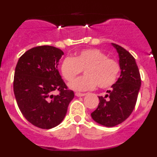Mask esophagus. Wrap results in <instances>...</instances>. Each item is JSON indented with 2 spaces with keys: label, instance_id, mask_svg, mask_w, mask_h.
I'll return each mask as SVG.
<instances>
[{
  "label": "esophagus",
  "instance_id": "esophagus-1",
  "mask_svg": "<svg viewBox=\"0 0 157 157\" xmlns=\"http://www.w3.org/2000/svg\"><path fill=\"white\" fill-rule=\"evenodd\" d=\"M86 94H81V93H75V96L76 97H84Z\"/></svg>",
  "mask_w": 157,
  "mask_h": 157
}]
</instances>
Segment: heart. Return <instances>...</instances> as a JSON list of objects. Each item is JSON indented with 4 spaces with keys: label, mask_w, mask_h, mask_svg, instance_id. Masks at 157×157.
<instances>
[{
    "label": "heart",
    "mask_w": 157,
    "mask_h": 157,
    "mask_svg": "<svg viewBox=\"0 0 157 157\" xmlns=\"http://www.w3.org/2000/svg\"><path fill=\"white\" fill-rule=\"evenodd\" d=\"M82 70H86L85 77L78 78L69 84V88L73 90H91L98 84L101 88L112 86L119 77L120 66L97 48L80 51L75 58L67 56L60 65L62 75L69 82L74 80Z\"/></svg>",
    "instance_id": "1"
}]
</instances>
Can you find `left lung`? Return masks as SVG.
Wrapping results in <instances>:
<instances>
[{
	"instance_id": "obj_1",
	"label": "left lung",
	"mask_w": 157,
	"mask_h": 157,
	"mask_svg": "<svg viewBox=\"0 0 157 157\" xmlns=\"http://www.w3.org/2000/svg\"><path fill=\"white\" fill-rule=\"evenodd\" d=\"M112 45L119 54L120 76L105 97H98V109L91 113L96 123L107 127L120 124L130 116L141 87V76L134 56L120 45Z\"/></svg>"
}]
</instances>
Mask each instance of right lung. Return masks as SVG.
<instances>
[{
    "label": "right lung",
    "instance_id": "1",
    "mask_svg": "<svg viewBox=\"0 0 157 157\" xmlns=\"http://www.w3.org/2000/svg\"><path fill=\"white\" fill-rule=\"evenodd\" d=\"M63 55L56 47H34L22 55L16 64L13 82L16 102L27 121L39 128L59 125L75 97L57 69ZM58 90L59 94H52Z\"/></svg>",
    "mask_w": 157,
    "mask_h": 157
}]
</instances>
